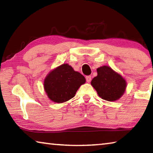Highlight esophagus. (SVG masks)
I'll return each instance as SVG.
<instances>
[{
    "label": "esophagus",
    "instance_id": "obj_1",
    "mask_svg": "<svg viewBox=\"0 0 153 153\" xmlns=\"http://www.w3.org/2000/svg\"><path fill=\"white\" fill-rule=\"evenodd\" d=\"M86 82H87L90 83V81H91V79H92V78H91V76H86Z\"/></svg>",
    "mask_w": 153,
    "mask_h": 153
}]
</instances>
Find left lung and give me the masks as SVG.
Returning <instances> with one entry per match:
<instances>
[{"mask_svg": "<svg viewBox=\"0 0 153 153\" xmlns=\"http://www.w3.org/2000/svg\"><path fill=\"white\" fill-rule=\"evenodd\" d=\"M97 74V76L92 79L91 85L98 96L108 101H115L120 98L127 86L123 77L106 65L98 68Z\"/></svg>", "mask_w": 153, "mask_h": 153, "instance_id": "1", "label": "left lung"}]
</instances>
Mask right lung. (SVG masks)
<instances>
[{"mask_svg": "<svg viewBox=\"0 0 153 153\" xmlns=\"http://www.w3.org/2000/svg\"><path fill=\"white\" fill-rule=\"evenodd\" d=\"M85 82L84 76L75 71L68 64H63L48 74L44 88L52 101L62 103L74 97L79 86Z\"/></svg>", "mask_w": 153, "mask_h": 153, "instance_id": "obj_1", "label": "right lung"}]
</instances>
